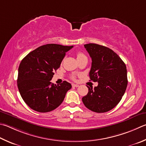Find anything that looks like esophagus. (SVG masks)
Returning <instances> with one entry per match:
<instances>
[{
  "instance_id": "esophagus-1",
  "label": "esophagus",
  "mask_w": 146,
  "mask_h": 146,
  "mask_svg": "<svg viewBox=\"0 0 146 146\" xmlns=\"http://www.w3.org/2000/svg\"><path fill=\"white\" fill-rule=\"evenodd\" d=\"M72 86H73V87H79V85H78V84H72Z\"/></svg>"
}]
</instances>
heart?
Here are the masks:
<instances>
[{
  "label": "heart",
  "mask_w": 146,
  "mask_h": 146,
  "mask_svg": "<svg viewBox=\"0 0 146 146\" xmlns=\"http://www.w3.org/2000/svg\"><path fill=\"white\" fill-rule=\"evenodd\" d=\"M84 56H85L84 54H82V53H81V52L78 53L77 55H76V57H77V59H79V58H81V57H84ZM75 76H72V78H73V79H75Z\"/></svg>",
  "instance_id": "1"
}]
</instances>
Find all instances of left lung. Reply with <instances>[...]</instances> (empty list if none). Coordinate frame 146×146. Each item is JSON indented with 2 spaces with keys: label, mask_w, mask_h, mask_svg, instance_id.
Returning a JSON list of instances; mask_svg holds the SVG:
<instances>
[{
  "label": "left lung",
  "mask_w": 146,
  "mask_h": 146,
  "mask_svg": "<svg viewBox=\"0 0 146 146\" xmlns=\"http://www.w3.org/2000/svg\"><path fill=\"white\" fill-rule=\"evenodd\" d=\"M84 47L92 59L90 79L98 85L94 89L87 86L89 92L82 98V102L93 112H108L118 104L125 92L128 85L126 66L109 48L94 43L84 44Z\"/></svg>",
  "instance_id": "left-lung-1"
}]
</instances>
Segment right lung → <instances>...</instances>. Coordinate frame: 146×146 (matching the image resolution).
I'll return each mask as SVG.
<instances>
[{
	"instance_id": "obj_1",
	"label": "right lung",
	"mask_w": 146,
	"mask_h": 146,
	"mask_svg": "<svg viewBox=\"0 0 146 146\" xmlns=\"http://www.w3.org/2000/svg\"><path fill=\"white\" fill-rule=\"evenodd\" d=\"M73 46L47 44L29 53L18 68L17 85L21 96L29 107L39 112L54 110L61 104L71 88L69 82L52 83L66 53Z\"/></svg>"
}]
</instances>
